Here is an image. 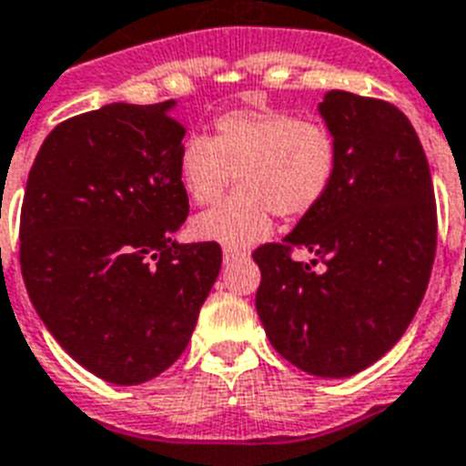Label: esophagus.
I'll return each mask as SVG.
<instances>
[{"mask_svg": "<svg viewBox=\"0 0 466 466\" xmlns=\"http://www.w3.org/2000/svg\"><path fill=\"white\" fill-rule=\"evenodd\" d=\"M245 249H236V248H224V264H233V261L245 259Z\"/></svg>", "mask_w": 466, "mask_h": 466, "instance_id": "1", "label": "esophagus"}]
</instances>
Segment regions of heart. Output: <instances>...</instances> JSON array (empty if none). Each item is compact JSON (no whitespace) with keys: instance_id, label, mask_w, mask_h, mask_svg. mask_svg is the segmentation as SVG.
Returning a JSON list of instances; mask_svg holds the SVG:
<instances>
[{"instance_id":"b5f03b06","label":"heart","mask_w":466,"mask_h":466,"mask_svg":"<svg viewBox=\"0 0 466 466\" xmlns=\"http://www.w3.org/2000/svg\"><path fill=\"white\" fill-rule=\"evenodd\" d=\"M336 140L321 123L279 109H233L214 137L195 136L180 149V183L195 205H214L236 183L238 195L192 221V236L248 248L271 233L274 214L299 218L317 209L336 178Z\"/></svg>"}]
</instances>
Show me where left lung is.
I'll list each match as a JSON object with an SVG mask.
<instances>
[{"mask_svg":"<svg viewBox=\"0 0 466 466\" xmlns=\"http://www.w3.org/2000/svg\"><path fill=\"white\" fill-rule=\"evenodd\" d=\"M319 111L336 140V178L283 242L252 252L255 305L280 357L343 379L386 355L417 314L436 257V198L424 147L398 106L330 90ZM295 248L315 259L293 260Z\"/></svg>","mask_w":466,"mask_h":466,"instance_id":"left-lung-1","label":"left lung"}]
</instances>
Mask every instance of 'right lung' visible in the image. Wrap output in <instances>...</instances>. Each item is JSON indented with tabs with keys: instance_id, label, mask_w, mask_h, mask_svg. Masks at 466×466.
<instances>
[{
	"instance_id": "1",
	"label": "right lung",
	"mask_w": 466,
	"mask_h": 466,
	"mask_svg": "<svg viewBox=\"0 0 466 466\" xmlns=\"http://www.w3.org/2000/svg\"><path fill=\"white\" fill-rule=\"evenodd\" d=\"M173 104L116 102L59 123L23 195L30 302L80 367L118 386L183 355L221 268L217 242L171 238L190 211Z\"/></svg>"
}]
</instances>
